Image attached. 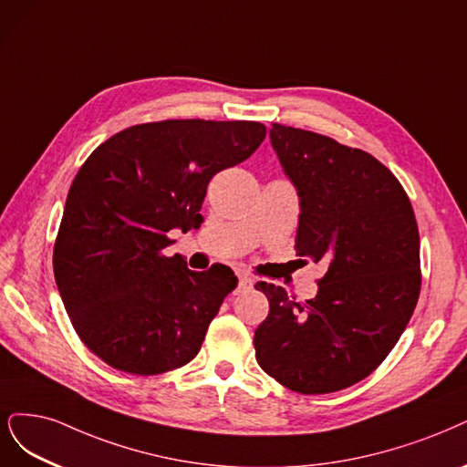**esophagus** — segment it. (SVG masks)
<instances>
[{
  "label": "esophagus",
  "mask_w": 467,
  "mask_h": 467,
  "mask_svg": "<svg viewBox=\"0 0 467 467\" xmlns=\"http://www.w3.org/2000/svg\"><path fill=\"white\" fill-rule=\"evenodd\" d=\"M253 287V280L247 275H239L237 280V292H247V289Z\"/></svg>",
  "instance_id": "34e87169"
}]
</instances>
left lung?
Here are the masks:
<instances>
[{
  "instance_id": "1",
  "label": "left lung",
  "mask_w": 467,
  "mask_h": 467,
  "mask_svg": "<svg viewBox=\"0 0 467 467\" xmlns=\"http://www.w3.org/2000/svg\"><path fill=\"white\" fill-rule=\"evenodd\" d=\"M270 144L299 197L297 254L325 261L309 301L256 282L270 311L254 330L263 371L299 394L351 387L389 356L421 289L411 202L377 158L330 137L272 123Z\"/></svg>"
}]
</instances>
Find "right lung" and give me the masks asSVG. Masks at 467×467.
<instances>
[{"mask_svg": "<svg viewBox=\"0 0 467 467\" xmlns=\"http://www.w3.org/2000/svg\"><path fill=\"white\" fill-rule=\"evenodd\" d=\"M266 137L256 121L166 119L109 137L71 183L54 245L59 296L85 346L109 367L160 375L197 356L237 285L234 270H189L168 232L201 218L208 182Z\"/></svg>", "mask_w": 467, "mask_h": 467, "instance_id": "1", "label": "right lung"}]
</instances>
